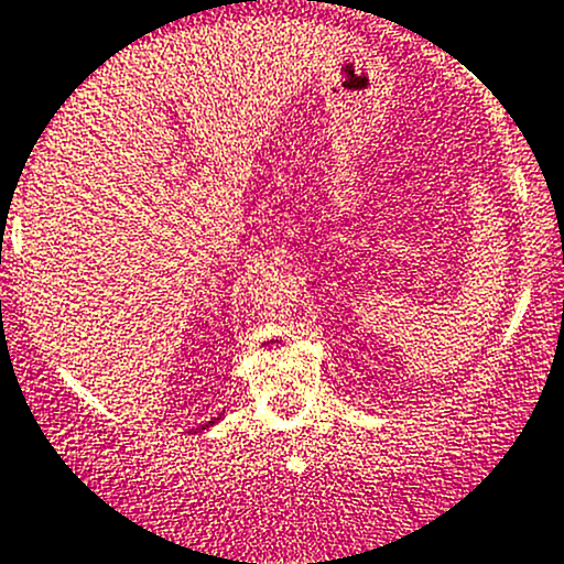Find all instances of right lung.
<instances>
[{
    "label": "right lung",
    "mask_w": 564,
    "mask_h": 564,
    "mask_svg": "<svg viewBox=\"0 0 564 564\" xmlns=\"http://www.w3.org/2000/svg\"><path fill=\"white\" fill-rule=\"evenodd\" d=\"M213 423H218V417H215V420H209V423H204L202 429H209V425H213Z\"/></svg>",
    "instance_id": "obj_1"
}]
</instances>
